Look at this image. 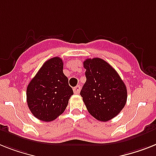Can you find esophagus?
<instances>
[{"mask_svg":"<svg viewBox=\"0 0 156 156\" xmlns=\"http://www.w3.org/2000/svg\"><path fill=\"white\" fill-rule=\"evenodd\" d=\"M80 85L76 86V87L73 88V92H74L75 94H78L80 92Z\"/></svg>","mask_w":156,"mask_h":156,"instance_id":"1","label":"esophagus"}]
</instances>
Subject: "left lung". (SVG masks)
<instances>
[{
    "label": "left lung",
    "instance_id": "8db88e82",
    "mask_svg": "<svg viewBox=\"0 0 156 156\" xmlns=\"http://www.w3.org/2000/svg\"><path fill=\"white\" fill-rule=\"evenodd\" d=\"M86 82L80 96L88 112L100 121L116 116L127 102V87L116 71L100 58L83 61Z\"/></svg>",
    "mask_w": 156,
    "mask_h": 156
}]
</instances>
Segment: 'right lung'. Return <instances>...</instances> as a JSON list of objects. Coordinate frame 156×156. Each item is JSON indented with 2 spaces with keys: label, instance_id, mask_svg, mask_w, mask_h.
<instances>
[{
  "label": "right lung",
  "instance_id": "right-lung-1",
  "mask_svg": "<svg viewBox=\"0 0 156 156\" xmlns=\"http://www.w3.org/2000/svg\"><path fill=\"white\" fill-rule=\"evenodd\" d=\"M63 60L56 56L48 60L27 87V104L36 118L52 121L66 109L73 95L68 77L63 73Z\"/></svg>",
  "mask_w": 156,
  "mask_h": 156
}]
</instances>
